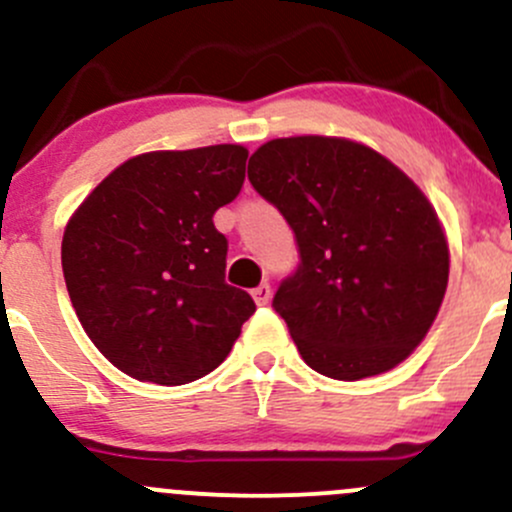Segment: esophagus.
Masks as SVG:
<instances>
[{
    "mask_svg": "<svg viewBox=\"0 0 512 512\" xmlns=\"http://www.w3.org/2000/svg\"><path fill=\"white\" fill-rule=\"evenodd\" d=\"M270 294H272V289H270V285H267V282H262V285H257L255 289H252V299H255L257 304L270 302Z\"/></svg>",
    "mask_w": 512,
    "mask_h": 512,
    "instance_id": "esophagus-1",
    "label": "esophagus"
}]
</instances>
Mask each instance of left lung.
Returning <instances> with one entry per match:
<instances>
[{
  "label": "left lung",
  "instance_id": "obj_1",
  "mask_svg": "<svg viewBox=\"0 0 512 512\" xmlns=\"http://www.w3.org/2000/svg\"><path fill=\"white\" fill-rule=\"evenodd\" d=\"M252 188L292 227L299 267L272 307L319 374L359 381L406 359L448 285V242L421 188L364 143L275 138L252 153Z\"/></svg>",
  "mask_w": 512,
  "mask_h": 512
}]
</instances>
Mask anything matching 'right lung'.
Segmentation results:
<instances>
[{
	"mask_svg": "<svg viewBox=\"0 0 512 512\" xmlns=\"http://www.w3.org/2000/svg\"><path fill=\"white\" fill-rule=\"evenodd\" d=\"M247 148L128 158L76 208L61 240L81 327L123 374L180 386L218 369L255 312L225 282L215 210L237 198Z\"/></svg>",
	"mask_w": 512,
	"mask_h": 512,
	"instance_id": "add662e5",
	"label": "right lung"
}]
</instances>
